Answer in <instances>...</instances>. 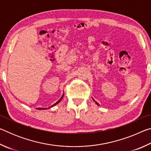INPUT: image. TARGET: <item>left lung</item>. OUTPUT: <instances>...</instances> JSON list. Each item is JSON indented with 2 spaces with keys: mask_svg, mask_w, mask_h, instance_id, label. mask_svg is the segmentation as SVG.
<instances>
[{
  "mask_svg": "<svg viewBox=\"0 0 151 151\" xmlns=\"http://www.w3.org/2000/svg\"><path fill=\"white\" fill-rule=\"evenodd\" d=\"M93 101H94V102H95V103H96V104H97V105H98V106H99V103H97V102H96V101H94V99H93Z\"/></svg>",
  "mask_w": 151,
  "mask_h": 151,
  "instance_id": "1",
  "label": "left lung"
}]
</instances>
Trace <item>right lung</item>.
I'll return each mask as SVG.
<instances>
[{"mask_svg":"<svg viewBox=\"0 0 151 151\" xmlns=\"http://www.w3.org/2000/svg\"><path fill=\"white\" fill-rule=\"evenodd\" d=\"M64 94H65V93H63V94L62 96L60 97V99L59 100H58V101L57 102V103H55L54 104H52V106H50V107H48V109H50V108H51V107H52V106H55V105H57V104L59 103L61 101V100H62V99H63V96H64ZM47 109V108H37V109H37V110H45V109Z\"/></svg>","mask_w":151,"mask_h":151,"instance_id":"right-lung-1","label":"right lung"}]
</instances>
